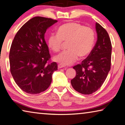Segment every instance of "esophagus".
I'll use <instances>...</instances> for the list:
<instances>
[{"instance_id":"1","label":"esophagus","mask_w":125,"mask_h":125,"mask_svg":"<svg viewBox=\"0 0 125 125\" xmlns=\"http://www.w3.org/2000/svg\"><path fill=\"white\" fill-rule=\"evenodd\" d=\"M65 67L64 65H62V64H59L58 65V67L59 69H60V68H62V67Z\"/></svg>"}]
</instances>
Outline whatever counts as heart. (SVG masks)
I'll return each mask as SVG.
<instances>
[{
  "label": "heart",
  "mask_w": 125,
  "mask_h": 125,
  "mask_svg": "<svg viewBox=\"0 0 125 125\" xmlns=\"http://www.w3.org/2000/svg\"><path fill=\"white\" fill-rule=\"evenodd\" d=\"M95 33L89 27L75 22H67L59 28L58 34H51L48 38V45L54 52H60L63 42H67L68 50L54 58L62 65H71L79 56L85 58L91 52L95 42Z\"/></svg>",
  "instance_id": "obj_1"
}]
</instances>
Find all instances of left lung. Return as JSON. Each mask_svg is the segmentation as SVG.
I'll use <instances>...</instances> for the list:
<instances>
[{
	"label": "left lung",
	"instance_id": "8db88e82",
	"mask_svg": "<svg viewBox=\"0 0 125 125\" xmlns=\"http://www.w3.org/2000/svg\"><path fill=\"white\" fill-rule=\"evenodd\" d=\"M97 40L87 58L73 67L76 72L71 83L75 90L85 95L91 94L100 89L111 69L112 45L107 32L96 23Z\"/></svg>",
	"mask_w": 125,
	"mask_h": 125
}]
</instances>
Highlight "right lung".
Returning a JSON list of instances; mask_svg holds the SVG:
<instances>
[{"label":"right lung","instance_id":"right-lung-1","mask_svg":"<svg viewBox=\"0 0 125 125\" xmlns=\"http://www.w3.org/2000/svg\"><path fill=\"white\" fill-rule=\"evenodd\" d=\"M56 20L36 16L24 24L16 34L9 52L10 69L14 81L22 91L37 94L45 91L58 70L50 59L44 39L48 29Z\"/></svg>","mask_w":125,"mask_h":125}]
</instances>
